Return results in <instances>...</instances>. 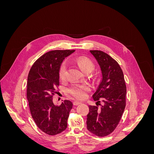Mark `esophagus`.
<instances>
[{
  "label": "esophagus",
  "mask_w": 154,
  "mask_h": 154,
  "mask_svg": "<svg viewBox=\"0 0 154 154\" xmlns=\"http://www.w3.org/2000/svg\"><path fill=\"white\" fill-rule=\"evenodd\" d=\"M80 103H81V102L78 101H75L73 102V105H80Z\"/></svg>",
  "instance_id": "esophagus-1"
}]
</instances>
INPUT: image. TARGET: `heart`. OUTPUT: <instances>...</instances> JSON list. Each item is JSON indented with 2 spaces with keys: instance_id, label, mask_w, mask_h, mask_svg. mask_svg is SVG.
I'll return each mask as SVG.
<instances>
[{
  "instance_id": "heart-1",
  "label": "heart",
  "mask_w": 154,
  "mask_h": 154,
  "mask_svg": "<svg viewBox=\"0 0 154 154\" xmlns=\"http://www.w3.org/2000/svg\"><path fill=\"white\" fill-rule=\"evenodd\" d=\"M76 63L78 65L79 68L83 72L87 71L91 72L94 67V65L90 59L86 57H80L78 58L76 61ZM67 71V64L66 62L62 63L59 70V76L61 80H64L66 76ZM90 90V86L87 84L76 85L72 87L69 90L70 94L78 99L84 98L86 95V92Z\"/></svg>"
}]
</instances>
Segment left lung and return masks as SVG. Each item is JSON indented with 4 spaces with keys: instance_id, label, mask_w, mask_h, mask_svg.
<instances>
[{
    "instance_id": "8db88e82",
    "label": "left lung",
    "mask_w": 154,
    "mask_h": 154,
    "mask_svg": "<svg viewBox=\"0 0 154 154\" xmlns=\"http://www.w3.org/2000/svg\"><path fill=\"white\" fill-rule=\"evenodd\" d=\"M99 65L101 80L92 95L98 103L88 106L87 115V128L97 136L104 137L114 131L122 118L126 105V85L122 69L118 62L109 54L98 50L90 51Z\"/></svg>"
}]
</instances>
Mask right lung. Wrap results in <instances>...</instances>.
Returning <instances> with one entry per match:
<instances>
[{"mask_svg": "<svg viewBox=\"0 0 154 154\" xmlns=\"http://www.w3.org/2000/svg\"><path fill=\"white\" fill-rule=\"evenodd\" d=\"M75 50H54L46 53L32 65L27 77V98L32 119L42 131L54 136L67 127L72 103L64 100L54 104L53 95L59 85L60 67Z\"/></svg>", "mask_w": 154, "mask_h": 154, "instance_id": "add662e5", "label": "right lung"}]
</instances>
